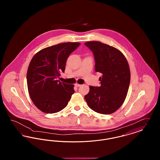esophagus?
I'll return each mask as SVG.
<instances>
[{
    "label": "esophagus",
    "mask_w": 160,
    "mask_h": 160,
    "mask_svg": "<svg viewBox=\"0 0 160 160\" xmlns=\"http://www.w3.org/2000/svg\"><path fill=\"white\" fill-rule=\"evenodd\" d=\"M75 86H76V87H79V86H81V84H80L76 83L75 84Z\"/></svg>",
    "instance_id": "34e87169"
}]
</instances>
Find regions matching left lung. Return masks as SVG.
<instances>
[{"instance_id": "1", "label": "left lung", "mask_w": 160, "mask_h": 160, "mask_svg": "<svg viewBox=\"0 0 160 160\" xmlns=\"http://www.w3.org/2000/svg\"><path fill=\"white\" fill-rule=\"evenodd\" d=\"M93 53L95 71L101 86H90L85 100L92 110L101 114H112L123 103L129 88L131 74L129 65L122 52L113 47L99 41L84 43Z\"/></svg>"}]
</instances>
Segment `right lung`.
Listing matches in <instances>:
<instances>
[{"instance_id":"obj_1","label":"right lung","mask_w":160,"mask_h":160,"mask_svg":"<svg viewBox=\"0 0 160 160\" xmlns=\"http://www.w3.org/2000/svg\"><path fill=\"white\" fill-rule=\"evenodd\" d=\"M79 42H65L46 47L32 58L27 71L28 88L31 99L46 113L60 112L68 105L74 93V84L57 78L64 72L69 54Z\"/></svg>"}]
</instances>
